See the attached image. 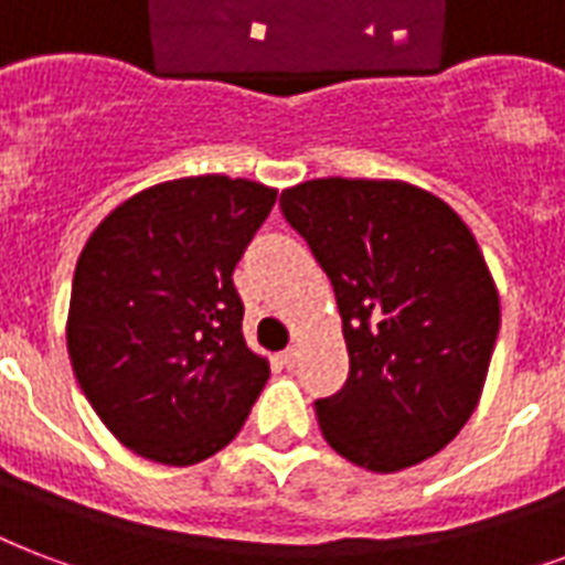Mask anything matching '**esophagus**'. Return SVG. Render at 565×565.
Segmentation results:
<instances>
[{
  "label": "esophagus",
  "instance_id": "1",
  "mask_svg": "<svg viewBox=\"0 0 565 565\" xmlns=\"http://www.w3.org/2000/svg\"><path fill=\"white\" fill-rule=\"evenodd\" d=\"M278 359H281L284 367L292 370V367H296V361H299V352H296V350H292V347H290V350H284L281 355H278Z\"/></svg>",
  "mask_w": 565,
  "mask_h": 565
}]
</instances>
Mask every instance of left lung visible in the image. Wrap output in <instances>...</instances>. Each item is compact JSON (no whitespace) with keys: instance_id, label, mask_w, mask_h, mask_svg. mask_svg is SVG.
Instances as JSON below:
<instances>
[{"instance_id":"1","label":"left lung","mask_w":565,"mask_h":565,"mask_svg":"<svg viewBox=\"0 0 565 565\" xmlns=\"http://www.w3.org/2000/svg\"><path fill=\"white\" fill-rule=\"evenodd\" d=\"M281 210L329 275L350 352L347 385L313 406L326 441L376 473L436 456L480 403L501 329L468 225L403 180H308Z\"/></svg>"}]
</instances>
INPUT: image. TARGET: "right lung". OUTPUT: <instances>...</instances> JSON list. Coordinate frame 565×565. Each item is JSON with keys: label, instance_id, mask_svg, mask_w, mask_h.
I'll return each instance as SVG.
<instances>
[{"label": "right lung", "instance_id": "1", "mask_svg": "<svg viewBox=\"0 0 565 565\" xmlns=\"http://www.w3.org/2000/svg\"><path fill=\"white\" fill-rule=\"evenodd\" d=\"M225 174L141 189L94 227L73 273L67 352L109 433L150 462H204L234 441L269 361L245 347L234 269L275 204Z\"/></svg>", "mask_w": 565, "mask_h": 565}]
</instances>
